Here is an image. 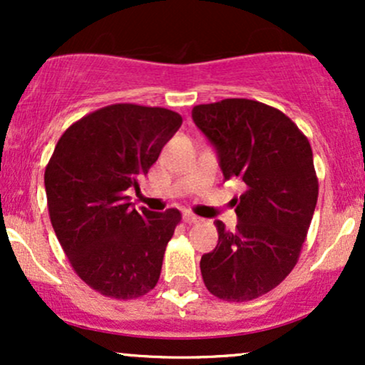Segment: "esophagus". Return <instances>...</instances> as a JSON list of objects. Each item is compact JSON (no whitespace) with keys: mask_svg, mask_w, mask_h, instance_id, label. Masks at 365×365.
Returning <instances> with one entry per match:
<instances>
[{"mask_svg":"<svg viewBox=\"0 0 365 365\" xmlns=\"http://www.w3.org/2000/svg\"><path fill=\"white\" fill-rule=\"evenodd\" d=\"M183 221L188 225H194V223H199L200 217L195 216L194 212H183Z\"/></svg>","mask_w":365,"mask_h":365,"instance_id":"34e87169","label":"esophagus"}]
</instances>
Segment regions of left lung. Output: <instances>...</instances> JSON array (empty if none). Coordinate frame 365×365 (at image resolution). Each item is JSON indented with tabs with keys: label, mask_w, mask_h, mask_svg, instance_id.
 <instances>
[{
	"label": "left lung",
	"mask_w": 365,
	"mask_h": 365,
	"mask_svg": "<svg viewBox=\"0 0 365 365\" xmlns=\"http://www.w3.org/2000/svg\"><path fill=\"white\" fill-rule=\"evenodd\" d=\"M192 118L217 149L225 180L247 187L232 200L235 232L216 221L217 245L202 255L200 273L217 299L247 302L278 287L299 261L319 194L311 144L283 111L254 99L199 104Z\"/></svg>",
	"instance_id": "left-lung-1"
}]
</instances>
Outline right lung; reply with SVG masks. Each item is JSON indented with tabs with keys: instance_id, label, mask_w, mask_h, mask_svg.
<instances>
[{
	"instance_id": "1",
	"label": "right lung",
	"mask_w": 365,
	"mask_h": 365,
	"mask_svg": "<svg viewBox=\"0 0 365 365\" xmlns=\"http://www.w3.org/2000/svg\"><path fill=\"white\" fill-rule=\"evenodd\" d=\"M180 125L166 108L104 106L65 130L46 166L54 233L78 278L104 297L132 300L156 287L182 215L137 211L127 190L139 188Z\"/></svg>"
}]
</instances>
